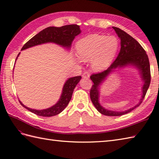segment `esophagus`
<instances>
[{
	"mask_svg": "<svg viewBox=\"0 0 159 159\" xmlns=\"http://www.w3.org/2000/svg\"><path fill=\"white\" fill-rule=\"evenodd\" d=\"M82 77H83V78H84V79H89V77H90V75H89L88 72H84V73L82 75Z\"/></svg>",
	"mask_w": 159,
	"mask_h": 159,
	"instance_id": "obj_1",
	"label": "esophagus"
}]
</instances>
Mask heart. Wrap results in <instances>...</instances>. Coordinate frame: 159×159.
<instances>
[{
    "mask_svg": "<svg viewBox=\"0 0 159 159\" xmlns=\"http://www.w3.org/2000/svg\"><path fill=\"white\" fill-rule=\"evenodd\" d=\"M119 48V40L114 36L93 34L80 40L76 50L80 59L91 61L95 71L106 69L112 61Z\"/></svg>",
    "mask_w": 159,
    "mask_h": 159,
    "instance_id": "heart-1",
    "label": "heart"
}]
</instances>
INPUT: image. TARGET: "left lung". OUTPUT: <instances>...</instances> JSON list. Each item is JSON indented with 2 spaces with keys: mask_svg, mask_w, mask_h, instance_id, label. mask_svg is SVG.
Segmentation results:
<instances>
[{
  "mask_svg": "<svg viewBox=\"0 0 159 159\" xmlns=\"http://www.w3.org/2000/svg\"><path fill=\"white\" fill-rule=\"evenodd\" d=\"M112 28L121 40V50L117 58L106 70L91 75L90 79L93 82V85L90 90V98L99 113L107 116H120L131 112L142 103L150 85L151 70L148 56L141 44L132 36L120 28L114 26ZM128 65L136 67L139 70L141 78L144 82L142 88L143 94L140 101L135 107L123 112H116L105 109L100 105L98 100L100 84L115 69L122 68Z\"/></svg>",
  "mask_w": 159,
  "mask_h": 159,
  "instance_id": "1",
  "label": "left lung"
}]
</instances>
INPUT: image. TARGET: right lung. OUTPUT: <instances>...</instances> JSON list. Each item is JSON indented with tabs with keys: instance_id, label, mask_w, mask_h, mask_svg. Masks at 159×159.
<instances>
[{
	"instance_id": "add662e5",
	"label": "right lung",
	"mask_w": 159,
	"mask_h": 159,
	"mask_svg": "<svg viewBox=\"0 0 159 159\" xmlns=\"http://www.w3.org/2000/svg\"><path fill=\"white\" fill-rule=\"evenodd\" d=\"M81 33L80 26L77 25H66L61 27H48L43 30L40 31L30 40H28L26 44L23 46L21 50H24L30 47L40 45L46 43L52 42L58 44L62 47L70 49L71 46V43L74 40L76 36ZM20 55V53L18 54L16 60ZM81 77L80 75L70 78L66 81L62 89L60 98L54 105L42 110L32 109L25 106L20 100L19 102L22 105V107L27 109L32 113H35L37 115L42 117H52L60 113L67 105H68L71 98L72 93L76 85L79 83Z\"/></svg>"
}]
</instances>
